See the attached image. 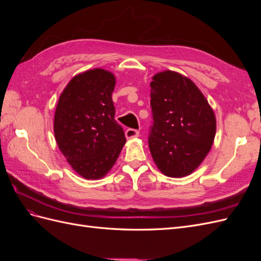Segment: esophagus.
<instances>
[{
    "label": "esophagus",
    "mask_w": 261,
    "mask_h": 261,
    "mask_svg": "<svg viewBox=\"0 0 261 261\" xmlns=\"http://www.w3.org/2000/svg\"><path fill=\"white\" fill-rule=\"evenodd\" d=\"M125 135L126 138L127 139H133V138H137L139 136V132L137 129H134V128H128L127 130L125 132Z\"/></svg>",
    "instance_id": "34e87169"
}]
</instances>
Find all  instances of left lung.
Returning <instances> with one entry per match:
<instances>
[{
    "mask_svg": "<svg viewBox=\"0 0 261 261\" xmlns=\"http://www.w3.org/2000/svg\"><path fill=\"white\" fill-rule=\"evenodd\" d=\"M150 88L153 122L148 143L152 159L164 175H189L215 140L213 110L198 87L176 72L155 74Z\"/></svg>",
    "mask_w": 261,
    "mask_h": 261,
    "instance_id": "8db88e82",
    "label": "left lung"
}]
</instances>
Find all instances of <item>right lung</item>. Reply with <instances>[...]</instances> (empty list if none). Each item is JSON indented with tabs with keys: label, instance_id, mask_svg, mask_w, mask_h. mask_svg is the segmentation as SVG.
Returning a JSON list of instances; mask_svg holds the SVG:
<instances>
[{
	"label": "right lung",
	"instance_id": "1",
	"mask_svg": "<svg viewBox=\"0 0 261 261\" xmlns=\"http://www.w3.org/2000/svg\"><path fill=\"white\" fill-rule=\"evenodd\" d=\"M114 87L109 70H87L67 84L55 110V140L70 167L87 179L103 177L126 143L114 120Z\"/></svg>",
	"mask_w": 261,
	"mask_h": 261
}]
</instances>
